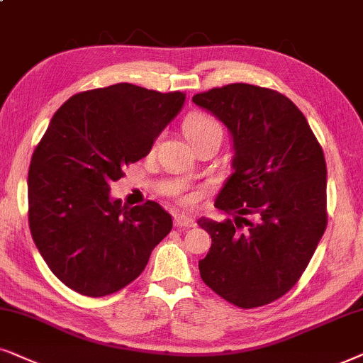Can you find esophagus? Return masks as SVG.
<instances>
[{
  "instance_id": "1",
  "label": "esophagus",
  "mask_w": 363,
  "mask_h": 363,
  "mask_svg": "<svg viewBox=\"0 0 363 363\" xmlns=\"http://www.w3.org/2000/svg\"><path fill=\"white\" fill-rule=\"evenodd\" d=\"M174 225L179 227V229H187V227H194L196 222L189 216L176 214V216H174Z\"/></svg>"
}]
</instances>
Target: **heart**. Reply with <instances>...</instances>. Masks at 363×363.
Instances as JSON below:
<instances>
[{
  "label": "heart",
  "instance_id": "b5f03b06",
  "mask_svg": "<svg viewBox=\"0 0 363 363\" xmlns=\"http://www.w3.org/2000/svg\"><path fill=\"white\" fill-rule=\"evenodd\" d=\"M184 134L192 146L202 139L219 136L222 139V125L214 116L206 113H192L184 121Z\"/></svg>",
  "mask_w": 363,
  "mask_h": 363
}]
</instances>
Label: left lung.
Returning a JSON list of instances; mask_svg holds the SVG:
<instances>
[{"label":"left lung","instance_id":"left-lung-1","mask_svg":"<svg viewBox=\"0 0 363 363\" xmlns=\"http://www.w3.org/2000/svg\"><path fill=\"white\" fill-rule=\"evenodd\" d=\"M192 101L227 125L235 151L216 199L234 222L197 220L212 239L201 277L240 308L267 306L296 286L325 232L322 146L302 111L274 89L234 83Z\"/></svg>","mask_w":363,"mask_h":363}]
</instances>
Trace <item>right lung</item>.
<instances>
[{
    "label": "right lung",
    "instance_id": "1",
    "mask_svg": "<svg viewBox=\"0 0 363 363\" xmlns=\"http://www.w3.org/2000/svg\"><path fill=\"white\" fill-rule=\"evenodd\" d=\"M186 94L119 83L74 94L52 116L31 157L28 219L51 272L72 291L104 297L138 279L172 229L157 202L125 207L109 182L147 156Z\"/></svg>",
    "mask_w": 363,
    "mask_h": 363
}]
</instances>
